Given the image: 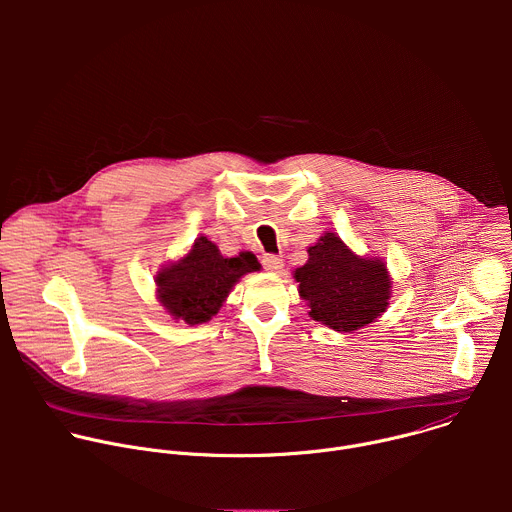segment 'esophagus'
Listing matches in <instances>:
<instances>
[{
  "label": "esophagus",
  "mask_w": 512,
  "mask_h": 512,
  "mask_svg": "<svg viewBox=\"0 0 512 512\" xmlns=\"http://www.w3.org/2000/svg\"><path fill=\"white\" fill-rule=\"evenodd\" d=\"M261 263H263V267H265L267 271H271V273H277V271L283 269V259L277 257V255H265Z\"/></svg>",
  "instance_id": "34e87169"
}]
</instances>
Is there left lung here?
Returning a JSON list of instances; mask_svg holds the SVG:
<instances>
[{
  "label": "left lung",
  "instance_id": "left-lung-1",
  "mask_svg": "<svg viewBox=\"0 0 512 512\" xmlns=\"http://www.w3.org/2000/svg\"><path fill=\"white\" fill-rule=\"evenodd\" d=\"M310 316L336 332L375 322L389 306L391 277L381 259L354 255L338 235L324 233L294 273Z\"/></svg>",
  "mask_w": 512,
  "mask_h": 512
}]
</instances>
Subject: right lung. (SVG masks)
Segmentation results:
<instances>
[{
	"label": "right lung",
	"mask_w": 512,
	"mask_h": 512,
	"mask_svg": "<svg viewBox=\"0 0 512 512\" xmlns=\"http://www.w3.org/2000/svg\"><path fill=\"white\" fill-rule=\"evenodd\" d=\"M259 263L253 253L223 257L206 237H198L192 249L156 275V294L166 312L190 326L208 322L231 294L233 285Z\"/></svg>",
	"instance_id": "obj_1"
}]
</instances>
